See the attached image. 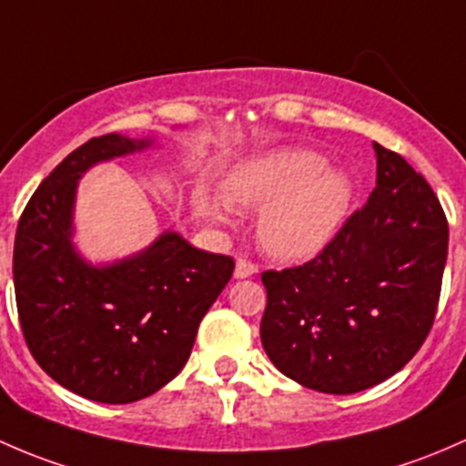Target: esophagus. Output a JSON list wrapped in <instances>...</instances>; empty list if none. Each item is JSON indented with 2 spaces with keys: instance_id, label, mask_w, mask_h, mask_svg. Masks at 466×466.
I'll return each instance as SVG.
<instances>
[{
  "instance_id": "34e87169",
  "label": "esophagus",
  "mask_w": 466,
  "mask_h": 466,
  "mask_svg": "<svg viewBox=\"0 0 466 466\" xmlns=\"http://www.w3.org/2000/svg\"><path fill=\"white\" fill-rule=\"evenodd\" d=\"M258 273V265H253L247 258H238L235 262V278H251Z\"/></svg>"
}]
</instances>
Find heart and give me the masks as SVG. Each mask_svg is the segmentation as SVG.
<instances>
[{"instance_id": "obj_1", "label": "heart", "mask_w": 466, "mask_h": 466, "mask_svg": "<svg viewBox=\"0 0 466 466\" xmlns=\"http://www.w3.org/2000/svg\"><path fill=\"white\" fill-rule=\"evenodd\" d=\"M224 200L198 190L195 210L204 219L227 224L231 206L259 208L258 239L276 258L300 260L319 253L337 235L354 198V181L343 167L305 147H285L239 161L224 177Z\"/></svg>"}]
</instances>
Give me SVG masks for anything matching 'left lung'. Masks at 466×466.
<instances>
[{"instance_id": "1", "label": "left lung", "mask_w": 466, "mask_h": 466, "mask_svg": "<svg viewBox=\"0 0 466 466\" xmlns=\"http://www.w3.org/2000/svg\"><path fill=\"white\" fill-rule=\"evenodd\" d=\"M377 186L323 251L262 273L260 339L300 386L352 395L400 372L438 311L449 224L420 172L375 143Z\"/></svg>"}]
</instances>
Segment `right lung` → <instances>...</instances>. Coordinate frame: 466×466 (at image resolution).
Returning <instances> with one entry per match:
<instances>
[{
    "mask_svg": "<svg viewBox=\"0 0 466 466\" xmlns=\"http://www.w3.org/2000/svg\"><path fill=\"white\" fill-rule=\"evenodd\" d=\"M150 146L121 134L89 138L37 186L17 224L13 282L24 340L54 381L100 404L138 401L179 375L235 268L231 256L199 251L172 231L112 265H89L76 251L80 177Z\"/></svg>",
    "mask_w": 466,
    "mask_h": 466,
    "instance_id": "obj_1",
    "label": "right lung"
}]
</instances>
